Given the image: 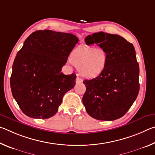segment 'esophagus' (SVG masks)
I'll use <instances>...</instances> for the list:
<instances>
[{"instance_id": "1", "label": "esophagus", "mask_w": 155, "mask_h": 155, "mask_svg": "<svg viewBox=\"0 0 155 155\" xmlns=\"http://www.w3.org/2000/svg\"><path fill=\"white\" fill-rule=\"evenodd\" d=\"M83 82V80L81 79V78H79V77H77V79H76V83H82Z\"/></svg>"}]
</instances>
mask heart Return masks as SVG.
<instances>
[{
    "instance_id": "obj_1",
    "label": "heart",
    "mask_w": 155,
    "mask_h": 155,
    "mask_svg": "<svg viewBox=\"0 0 155 155\" xmlns=\"http://www.w3.org/2000/svg\"><path fill=\"white\" fill-rule=\"evenodd\" d=\"M70 61L82 77L91 79L103 74L108 65L109 56L103 48L80 46L71 52Z\"/></svg>"
}]
</instances>
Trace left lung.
I'll return each mask as SVG.
<instances>
[{"label":"left lung","mask_w":155,"mask_h":155,"mask_svg":"<svg viewBox=\"0 0 155 155\" xmlns=\"http://www.w3.org/2000/svg\"><path fill=\"white\" fill-rule=\"evenodd\" d=\"M107 52L109 62L99 77L85 80L83 103L86 111L98 120L111 121L122 117L140 91V68L133 45L118 35L99 32L85 38Z\"/></svg>","instance_id":"left-lung-1"}]
</instances>
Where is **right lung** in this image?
Listing matches in <instances>:
<instances>
[{
	"label": "right lung",
	"mask_w": 155,
	"mask_h": 155,
	"mask_svg": "<svg viewBox=\"0 0 155 155\" xmlns=\"http://www.w3.org/2000/svg\"><path fill=\"white\" fill-rule=\"evenodd\" d=\"M78 39L71 33L37 31L28 37L12 66L10 85L20 109L30 117L47 119L58 111L76 75L61 68Z\"/></svg>",
	"instance_id": "obj_1"
}]
</instances>
